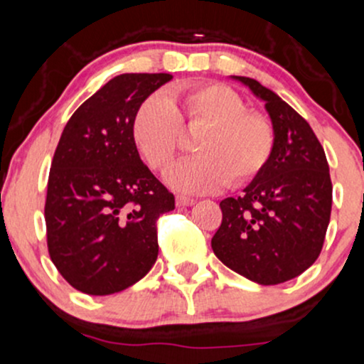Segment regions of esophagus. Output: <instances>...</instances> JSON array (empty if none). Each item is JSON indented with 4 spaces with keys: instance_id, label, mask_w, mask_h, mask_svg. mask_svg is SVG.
<instances>
[{
    "instance_id": "obj_1",
    "label": "esophagus",
    "mask_w": 364,
    "mask_h": 364,
    "mask_svg": "<svg viewBox=\"0 0 364 364\" xmlns=\"http://www.w3.org/2000/svg\"><path fill=\"white\" fill-rule=\"evenodd\" d=\"M195 200L190 197H183V195H178L176 197V205H179V208H188V205H193Z\"/></svg>"
}]
</instances>
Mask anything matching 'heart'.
Listing matches in <instances>:
<instances>
[{
    "label": "heart",
    "instance_id": "obj_1",
    "mask_svg": "<svg viewBox=\"0 0 364 364\" xmlns=\"http://www.w3.org/2000/svg\"><path fill=\"white\" fill-rule=\"evenodd\" d=\"M183 127L202 131L197 155L172 167L167 181L186 193H205L223 185L244 186L258 178L275 146L272 120L232 87L193 83L166 95H150L134 112L132 141L150 169L166 172L181 150Z\"/></svg>",
    "mask_w": 364,
    "mask_h": 364
}]
</instances>
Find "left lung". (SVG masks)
Listing matches in <instances>:
<instances>
[{"instance_id":"8db88e82","label":"left lung","mask_w":364,"mask_h":364,"mask_svg":"<svg viewBox=\"0 0 364 364\" xmlns=\"http://www.w3.org/2000/svg\"><path fill=\"white\" fill-rule=\"evenodd\" d=\"M235 80L265 101L275 146L244 193L220 202L223 220L211 246L233 272L263 286L281 284L305 272L323 250L333 192L330 167L304 117L256 80Z\"/></svg>"}]
</instances>
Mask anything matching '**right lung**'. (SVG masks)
Wrapping results in <instances>:
<instances>
[{"mask_svg":"<svg viewBox=\"0 0 364 364\" xmlns=\"http://www.w3.org/2000/svg\"><path fill=\"white\" fill-rule=\"evenodd\" d=\"M171 78L114 76L64 127L48 174L45 223L50 259L78 291H124L156 262V220L174 209V195L141 162L131 124L137 106Z\"/></svg>","mask_w":364,"mask_h":364,"instance_id":"right-lung-1","label":"right lung"}]
</instances>
